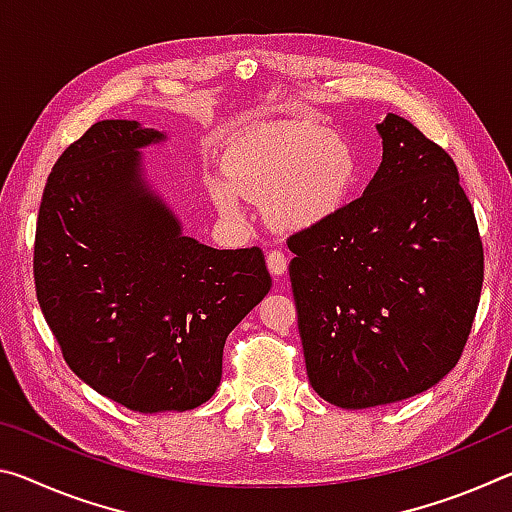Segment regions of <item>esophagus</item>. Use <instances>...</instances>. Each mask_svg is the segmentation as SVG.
<instances>
[{
    "label": "esophagus",
    "instance_id": "1",
    "mask_svg": "<svg viewBox=\"0 0 512 512\" xmlns=\"http://www.w3.org/2000/svg\"><path fill=\"white\" fill-rule=\"evenodd\" d=\"M287 264H289V259H287V255L280 253V250H271V253L266 255L268 271H271L275 277L284 275V271H287Z\"/></svg>",
    "mask_w": 512,
    "mask_h": 512
}]
</instances>
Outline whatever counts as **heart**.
Listing matches in <instances>:
<instances>
[{"label":"heart","instance_id":"obj_1","mask_svg":"<svg viewBox=\"0 0 512 512\" xmlns=\"http://www.w3.org/2000/svg\"><path fill=\"white\" fill-rule=\"evenodd\" d=\"M205 173L210 201L225 221L244 225V198L264 203L280 230H309L348 203L359 178L354 146L311 121H273L239 135Z\"/></svg>","mask_w":512,"mask_h":512}]
</instances>
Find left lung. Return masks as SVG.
Instances as JSON below:
<instances>
[{"label": "left lung", "instance_id": "left-lung-1", "mask_svg": "<svg viewBox=\"0 0 512 512\" xmlns=\"http://www.w3.org/2000/svg\"><path fill=\"white\" fill-rule=\"evenodd\" d=\"M377 133L384 153L363 196L289 237L309 384L341 409L436 386L461 359L483 284L454 160L393 112Z\"/></svg>", "mask_w": 512, "mask_h": 512}]
</instances>
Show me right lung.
I'll return each mask as SVG.
<instances>
[{"mask_svg": "<svg viewBox=\"0 0 512 512\" xmlns=\"http://www.w3.org/2000/svg\"><path fill=\"white\" fill-rule=\"evenodd\" d=\"M167 135L106 119L69 144L42 194L33 277L76 377L131 411H189L221 384L223 345L271 291L259 248L216 250L144 176Z\"/></svg>", "mask_w": 512, "mask_h": 512, "instance_id": "right-lung-1", "label": "right lung"}]
</instances>
